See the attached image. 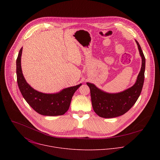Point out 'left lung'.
<instances>
[{
    "label": "left lung",
    "mask_w": 160,
    "mask_h": 160,
    "mask_svg": "<svg viewBox=\"0 0 160 160\" xmlns=\"http://www.w3.org/2000/svg\"><path fill=\"white\" fill-rule=\"evenodd\" d=\"M135 42L142 58V66L132 87L119 93L109 94L98 88L93 83H87L90 90L93 109L100 117L110 118L124 115L134 105L141 93L144 81L146 59L139 42L136 40Z\"/></svg>",
    "instance_id": "8db88e82"
}]
</instances>
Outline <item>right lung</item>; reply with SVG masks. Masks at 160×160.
<instances>
[{"instance_id": "add662e5", "label": "right lung", "mask_w": 160, "mask_h": 160, "mask_svg": "<svg viewBox=\"0 0 160 160\" xmlns=\"http://www.w3.org/2000/svg\"><path fill=\"white\" fill-rule=\"evenodd\" d=\"M22 48L16 59L17 82L20 92L28 104L38 113L44 116L62 115L70 108L75 91L82 85L64 88L58 93L44 94L33 88L25 80L22 73L21 57Z\"/></svg>"}]
</instances>
